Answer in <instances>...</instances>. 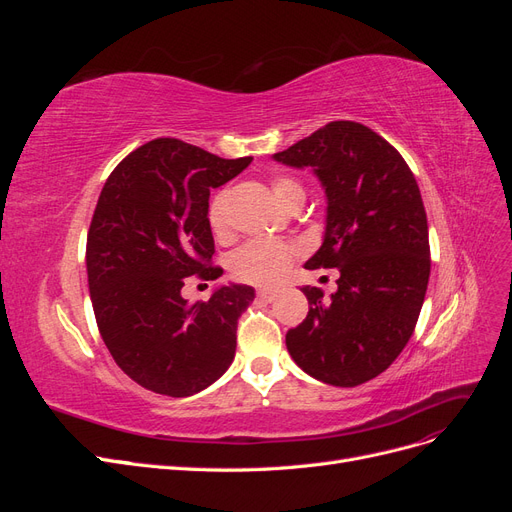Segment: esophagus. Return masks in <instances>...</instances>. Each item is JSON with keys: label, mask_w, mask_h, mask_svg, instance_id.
I'll return each instance as SVG.
<instances>
[{"label": "esophagus", "mask_w": 512, "mask_h": 512, "mask_svg": "<svg viewBox=\"0 0 512 512\" xmlns=\"http://www.w3.org/2000/svg\"><path fill=\"white\" fill-rule=\"evenodd\" d=\"M256 294L260 299H265V301H273L275 297H277V290H273V288H258L256 290Z\"/></svg>", "instance_id": "34e87169"}]
</instances>
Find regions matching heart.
I'll return each mask as SVG.
<instances>
[{
	"mask_svg": "<svg viewBox=\"0 0 512 512\" xmlns=\"http://www.w3.org/2000/svg\"><path fill=\"white\" fill-rule=\"evenodd\" d=\"M271 190L277 200L288 209L301 207L305 200V185L292 175H275L271 177ZM228 192L220 190L211 198L207 209V220L211 230L218 237L228 235ZM299 256V247L290 241L280 239H252L230 258V269L237 280L256 284V286H271L280 282L290 269L294 258Z\"/></svg>",
	"mask_w": 512,
	"mask_h": 512,
	"instance_id": "1",
	"label": "heart"
}]
</instances>
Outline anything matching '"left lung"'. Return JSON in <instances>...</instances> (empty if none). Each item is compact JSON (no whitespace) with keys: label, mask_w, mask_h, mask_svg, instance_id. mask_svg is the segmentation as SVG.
I'll list each match as a JSON object with an SVG mask.
<instances>
[{"label":"left lung","mask_w":512,"mask_h":512,"mask_svg":"<svg viewBox=\"0 0 512 512\" xmlns=\"http://www.w3.org/2000/svg\"><path fill=\"white\" fill-rule=\"evenodd\" d=\"M312 166L327 192V232L307 269H339L337 292L301 288L305 320L286 333L305 374L356 386L380 376L414 333L429 282L421 190L401 153L356 121H331L273 156Z\"/></svg>","instance_id":"obj_1"}]
</instances>
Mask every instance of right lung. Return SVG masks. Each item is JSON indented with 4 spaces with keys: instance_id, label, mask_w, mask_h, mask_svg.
Listing matches in <instances>:
<instances>
[{
    "instance_id": "1",
    "label": "right lung",
    "mask_w": 512,
    "mask_h": 512,
    "mask_svg": "<svg viewBox=\"0 0 512 512\" xmlns=\"http://www.w3.org/2000/svg\"><path fill=\"white\" fill-rule=\"evenodd\" d=\"M250 162L156 138L104 183L87 232L91 305L115 363L147 391L190 397L235 359L237 320L254 288L222 286L205 303H188L181 288L222 275L211 265L209 194Z\"/></svg>"
}]
</instances>
